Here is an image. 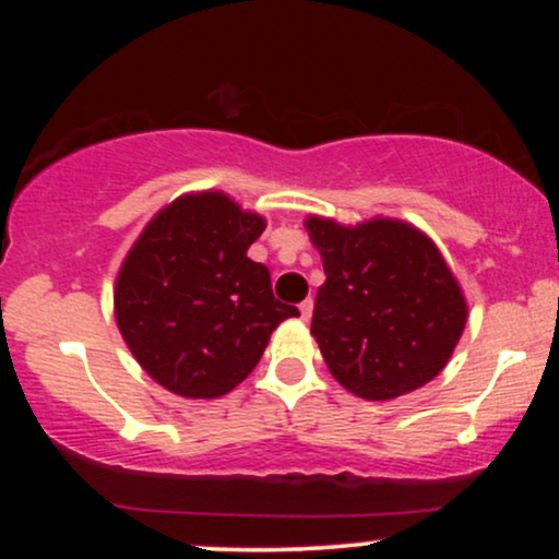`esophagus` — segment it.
Instances as JSON below:
<instances>
[{
	"label": "esophagus",
	"mask_w": 559,
	"mask_h": 559,
	"mask_svg": "<svg viewBox=\"0 0 559 559\" xmlns=\"http://www.w3.org/2000/svg\"><path fill=\"white\" fill-rule=\"evenodd\" d=\"M312 307H316V305H312V299H305V301H301V305H299L301 320H310V318H312Z\"/></svg>",
	"instance_id": "obj_1"
}]
</instances>
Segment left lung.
<instances>
[{
	"label": "left lung",
	"mask_w": 559,
	"mask_h": 559,
	"mask_svg": "<svg viewBox=\"0 0 559 559\" xmlns=\"http://www.w3.org/2000/svg\"><path fill=\"white\" fill-rule=\"evenodd\" d=\"M323 260L312 329L331 376L368 402L426 386L467 323V301L439 247L396 217L342 226L305 221Z\"/></svg>",
	"instance_id": "1"
}]
</instances>
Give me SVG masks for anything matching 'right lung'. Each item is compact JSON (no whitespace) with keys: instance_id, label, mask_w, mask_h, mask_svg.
<instances>
[{"instance_id":"obj_1","label":"right lung","mask_w":559,"mask_h":559,"mask_svg":"<svg viewBox=\"0 0 559 559\" xmlns=\"http://www.w3.org/2000/svg\"><path fill=\"white\" fill-rule=\"evenodd\" d=\"M265 217L223 191L165 204L115 278V323L141 368L186 400H217L254 370L271 333L299 310L273 297L247 258Z\"/></svg>"}]
</instances>
